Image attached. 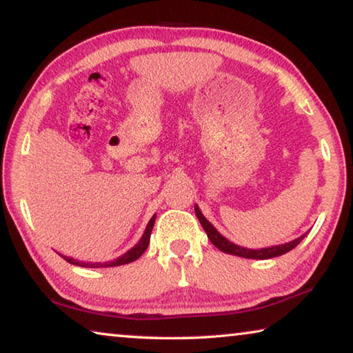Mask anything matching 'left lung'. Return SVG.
<instances>
[{"label":"left lung","mask_w":353,"mask_h":353,"mask_svg":"<svg viewBox=\"0 0 353 353\" xmlns=\"http://www.w3.org/2000/svg\"><path fill=\"white\" fill-rule=\"evenodd\" d=\"M194 212H196V216H198L201 225L204 227L205 234L208 236V240L213 243V246H216L219 250H223L225 254H230V255H236V256H243V259H254V260H266V259H272V256H279V255H283L286 252H290L291 249H294L299 243H301L303 238L307 236V234L301 235L296 240H292L290 243H283V244H277V246H270V248H261V249H249V248H243V246H238V244L232 243L230 240H227L225 236H223L216 230V227H214L210 221H208L202 212L199 210L198 205H194Z\"/></svg>","instance_id":"obj_1"}]
</instances>
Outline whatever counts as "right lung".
<instances>
[{"label": "right lung", "instance_id": "1", "mask_svg": "<svg viewBox=\"0 0 353 353\" xmlns=\"http://www.w3.org/2000/svg\"><path fill=\"white\" fill-rule=\"evenodd\" d=\"M154 223H155V214L154 216L149 219V223L146 225L145 232H143V235L140 238V241L135 244L134 248H130L126 254H123L121 256H118V259L112 260V261H105V263H85V261H77L74 259H71V256H63V260H67L68 263H71V265H76V266H82V268H112V266H121V265H128V263H132L135 261L139 256L143 255V252H145L148 244H149V240H151V232H152V227H154Z\"/></svg>", "mask_w": 353, "mask_h": 353}]
</instances>
